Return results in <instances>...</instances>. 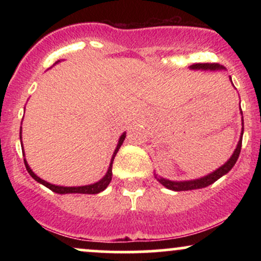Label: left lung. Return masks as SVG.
I'll return each instance as SVG.
<instances>
[{"label":"left lung","instance_id":"8db88e82","mask_svg":"<svg viewBox=\"0 0 261 261\" xmlns=\"http://www.w3.org/2000/svg\"><path fill=\"white\" fill-rule=\"evenodd\" d=\"M190 68H193V70H222L223 67L218 64H194L190 66ZM243 131L244 130H242L241 140H239L238 145H237V148L234 149V152H233L232 157L229 158V161H227L222 167H220V168L215 170V172L211 173V174L203 176V178L195 179V180H188V181H172V180H168V179L160 178V176H157V174H154V176L157 178V180L160 181L162 185H164L166 188H168L170 190H174V191L194 190V189H201V188L208 187V185H211L212 182L216 181L217 179H220L221 176L227 174V173H228L229 170L233 168V166L236 164L239 154H241Z\"/></svg>","mask_w":261,"mask_h":261}]
</instances>
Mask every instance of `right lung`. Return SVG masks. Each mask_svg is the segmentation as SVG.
<instances>
[{"mask_svg":"<svg viewBox=\"0 0 261 261\" xmlns=\"http://www.w3.org/2000/svg\"><path fill=\"white\" fill-rule=\"evenodd\" d=\"M22 134V128H20V133ZM125 136H126V134H122L120 136V139H119V143L118 146H116L115 151H114V154L112 157V162H110V166H109V169H108L107 174L104 175V178H101L99 181L94 182V184H91V185H85V187H59V185H54V184H50V182L43 180V179L39 178L38 175L34 174V172L29 168L28 163H27V161L24 160V164H25V168L28 170L29 174L32 175L33 179H35L38 182H40V184L45 185L46 188H49L50 190L54 191V193H58V194H98L100 193V191H103L104 189H106L108 185H109L110 180H112V167H113V161H114V157H115L116 153H118L119 148H120V146L122 145V142H124L125 140ZM20 139H22V136H20ZM23 151V149H22Z\"/></svg>","mask_w":261,"mask_h":261,"instance_id":"add662e5","label":"right lung"}]
</instances>
